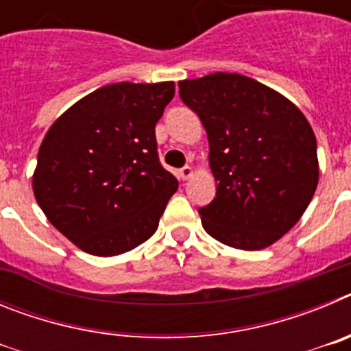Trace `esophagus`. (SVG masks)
<instances>
[{"mask_svg": "<svg viewBox=\"0 0 351 351\" xmlns=\"http://www.w3.org/2000/svg\"><path fill=\"white\" fill-rule=\"evenodd\" d=\"M191 173H193V169H191L190 165L182 167V169H179V178L182 179V181H188V179L191 178Z\"/></svg>", "mask_w": 351, "mask_h": 351, "instance_id": "esophagus-1", "label": "esophagus"}]
</instances>
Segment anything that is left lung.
I'll return each mask as SVG.
<instances>
[{
    "instance_id": "left-lung-1",
    "label": "left lung",
    "mask_w": 351,
    "mask_h": 351,
    "mask_svg": "<svg viewBox=\"0 0 351 351\" xmlns=\"http://www.w3.org/2000/svg\"><path fill=\"white\" fill-rule=\"evenodd\" d=\"M182 104L209 141L216 197L198 214L207 234L237 250H262L299 221L318 184L316 137L295 105L239 73L179 82Z\"/></svg>"
}]
</instances>
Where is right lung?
Instances as JSON below:
<instances>
[{
    "label": "right lung",
    "instance_id": "1",
    "mask_svg": "<svg viewBox=\"0 0 351 351\" xmlns=\"http://www.w3.org/2000/svg\"><path fill=\"white\" fill-rule=\"evenodd\" d=\"M173 82H117L71 105L38 151L33 191L49 221L86 253L114 256L156 232L178 179L158 158Z\"/></svg>",
    "mask_w": 351,
    "mask_h": 351
}]
</instances>
